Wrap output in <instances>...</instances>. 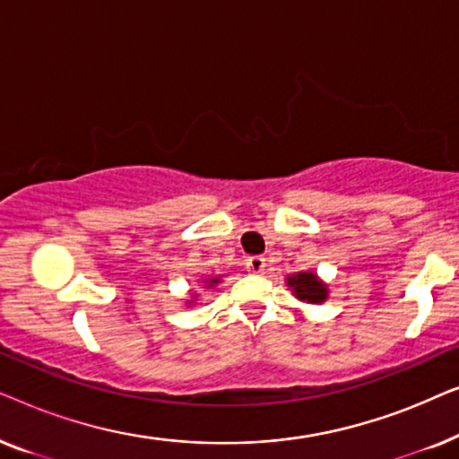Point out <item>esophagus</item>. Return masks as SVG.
<instances>
[{
  "label": "esophagus",
  "mask_w": 459,
  "mask_h": 459,
  "mask_svg": "<svg viewBox=\"0 0 459 459\" xmlns=\"http://www.w3.org/2000/svg\"><path fill=\"white\" fill-rule=\"evenodd\" d=\"M267 263L263 256H250V259H247V269L250 273H263L265 272Z\"/></svg>",
  "instance_id": "obj_1"
}]
</instances>
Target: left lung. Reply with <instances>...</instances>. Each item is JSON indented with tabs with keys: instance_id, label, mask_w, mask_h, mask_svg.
Instances as JSON below:
<instances>
[{
	"instance_id": "left-lung-1",
	"label": "left lung",
	"mask_w": 459,
	"mask_h": 459,
	"mask_svg": "<svg viewBox=\"0 0 459 459\" xmlns=\"http://www.w3.org/2000/svg\"><path fill=\"white\" fill-rule=\"evenodd\" d=\"M286 284L292 288V294L303 303H324L328 299V286L317 278L313 272H299L286 280Z\"/></svg>"
}]
</instances>
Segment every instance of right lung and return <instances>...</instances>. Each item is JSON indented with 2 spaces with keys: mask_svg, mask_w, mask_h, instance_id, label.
Listing matches in <instances>:
<instances>
[{
  "mask_svg": "<svg viewBox=\"0 0 459 459\" xmlns=\"http://www.w3.org/2000/svg\"><path fill=\"white\" fill-rule=\"evenodd\" d=\"M204 284L209 286V288H211V286H215V284H219V278H211V280H206Z\"/></svg>",
  "mask_w": 459,
  "mask_h": 459,
  "instance_id": "obj_1",
  "label": "right lung"
}]
</instances>
